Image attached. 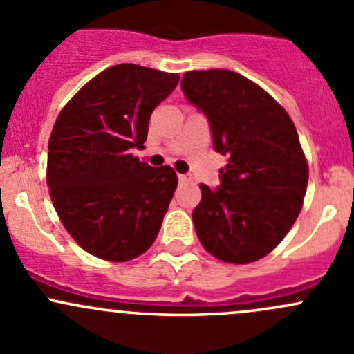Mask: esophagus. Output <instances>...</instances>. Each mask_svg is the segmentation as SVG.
Returning a JSON list of instances; mask_svg holds the SVG:
<instances>
[{"label":"esophagus","mask_w":354,"mask_h":354,"mask_svg":"<svg viewBox=\"0 0 354 354\" xmlns=\"http://www.w3.org/2000/svg\"><path fill=\"white\" fill-rule=\"evenodd\" d=\"M178 180H180L181 183H187V181H190V176H188V174H178Z\"/></svg>","instance_id":"1"}]
</instances>
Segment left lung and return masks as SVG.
Returning <instances> with one entry per match:
<instances>
[{
	"label": "left lung",
	"instance_id": "8db88e82",
	"mask_svg": "<svg viewBox=\"0 0 354 354\" xmlns=\"http://www.w3.org/2000/svg\"><path fill=\"white\" fill-rule=\"evenodd\" d=\"M181 88L210 121L214 149L227 156L221 188L200 183L194 210L203 248L227 263L272 252L299 216L308 162L286 109L255 82L231 70H192Z\"/></svg>",
	"mask_w": 354,
	"mask_h": 354
}]
</instances>
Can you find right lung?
I'll use <instances>...</instances> for the list:
<instances>
[{
	"instance_id": "obj_1",
	"label": "right lung",
	"mask_w": 354,
	"mask_h": 354,
	"mask_svg": "<svg viewBox=\"0 0 354 354\" xmlns=\"http://www.w3.org/2000/svg\"><path fill=\"white\" fill-rule=\"evenodd\" d=\"M178 82V73L154 68L109 66L56 118L48 144L49 195L70 236L97 259H137L159 233L176 173L142 162L130 149L144 147L151 113Z\"/></svg>"
}]
</instances>
